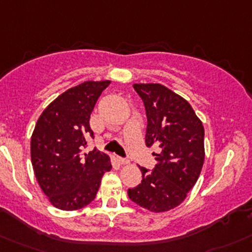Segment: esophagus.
I'll return each instance as SVG.
<instances>
[{
    "label": "esophagus",
    "instance_id": "obj_1",
    "mask_svg": "<svg viewBox=\"0 0 252 252\" xmlns=\"http://www.w3.org/2000/svg\"><path fill=\"white\" fill-rule=\"evenodd\" d=\"M118 161L119 164H122V165H126V164H129L128 159H124V158H118Z\"/></svg>",
    "mask_w": 252,
    "mask_h": 252
}]
</instances>
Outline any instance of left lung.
<instances>
[{
  "mask_svg": "<svg viewBox=\"0 0 252 252\" xmlns=\"http://www.w3.org/2000/svg\"><path fill=\"white\" fill-rule=\"evenodd\" d=\"M147 112L145 144H158L154 170L139 166L143 179L128 189L131 201L153 213H164L183 203L200 175L205 159L204 126L191 105L158 83H135Z\"/></svg>",
  "mask_w": 252,
  "mask_h": 252,
  "instance_id": "left-lung-1",
  "label": "left lung"
}]
</instances>
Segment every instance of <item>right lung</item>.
<instances>
[{
    "label": "right lung",
    "mask_w": 252,
    "mask_h": 252,
    "mask_svg": "<svg viewBox=\"0 0 252 252\" xmlns=\"http://www.w3.org/2000/svg\"><path fill=\"white\" fill-rule=\"evenodd\" d=\"M110 81H88L58 95L37 121L31 138V160L49 203L65 211L94 200L102 176L112 169L104 153H86L91 114Z\"/></svg>",
    "instance_id": "obj_1"
}]
</instances>
